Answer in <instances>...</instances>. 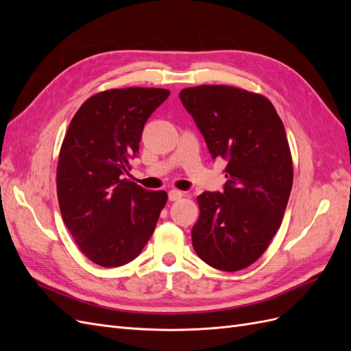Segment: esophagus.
Listing matches in <instances>:
<instances>
[{"label":"esophagus","instance_id":"1","mask_svg":"<svg viewBox=\"0 0 351 351\" xmlns=\"http://www.w3.org/2000/svg\"><path fill=\"white\" fill-rule=\"evenodd\" d=\"M182 197H183V192H180V190L173 189V190H169V192H168V199L169 200H178Z\"/></svg>","mask_w":351,"mask_h":351}]
</instances>
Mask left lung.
<instances>
[{
	"instance_id": "left-lung-1",
	"label": "left lung",
	"mask_w": 351,
	"mask_h": 351,
	"mask_svg": "<svg viewBox=\"0 0 351 351\" xmlns=\"http://www.w3.org/2000/svg\"><path fill=\"white\" fill-rule=\"evenodd\" d=\"M212 159L227 161L222 192L197 196L192 230L199 258L219 271H240L258 261L281 226L293 186L284 124L262 95L224 84L180 92Z\"/></svg>"
}]
</instances>
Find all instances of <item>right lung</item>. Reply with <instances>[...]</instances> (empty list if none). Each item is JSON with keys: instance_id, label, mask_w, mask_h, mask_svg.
Listing matches in <instances>:
<instances>
[{"instance_id": "1", "label": "right lung", "mask_w": 351, "mask_h": 351, "mask_svg": "<svg viewBox=\"0 0 351 351\" xmlns=\"http://www.w3.org/2000/svg\"><path fill=\"white\" fill-rule=\"evenodd\" d=\"M168 95L155 88L105 90L69 125L57 168L60 210L80 250L99 267L139 256L167 204L164 190H146L125 176L145 123Z\"/></svg>"}]
</instances>
